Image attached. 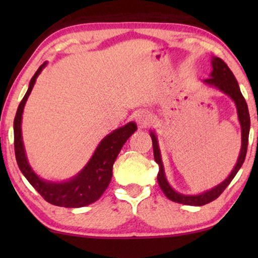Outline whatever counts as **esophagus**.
Returning <instances> with one entry per match:
<instances>
[{"instance_id": "obj_1", "label": "esophagus", "mask_w": 258, "mask_h": 258, "mask_svg": "<svg viewBox=\"0 0 258 258\" xmlns=\"http://www.w3.org/2000/svg\"><path fill=\"white\" fill-rule=\"evenodd\" d=\"M135 121L140 126H147L150 123V115L146 110H139L135 112Z\"/></svg>"}]
</instances>
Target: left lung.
Returning a JSON list of instances; mask_svg holds the SVG:
<instances>
[{
  "instance_id": "obj_1",
  "label": "left lung",
  "mask_w": 258,
  "mask_h": 258,
  "mask_svg": "<svg viewBox=\"0 0 258 258\" xmlns=\"http://www.w3.org/2000/svg\"><path fill=\"white\" fill-rule=\"evenodd\" d=\"M211 64H213V72L210 74L209 79L204 80L203 82L208 84V86L215 87L217 89H220L222 93L227 94L232 101L235 102L236 108H237V115H238V121L241 123V129H242V148L239 151V156L236 163L235 168L232 169L231 174L224 179L223 182L220 184L214 186L213 189L207 190L200 195H184V194H179L171 188V185L169 184L164 174V168L163 163H162L160 148H158L157 137L155 135V133L151 132L150 136L153 140V148H154V158L156 161V163L160 167V171L157 175V182L160 184L162 191L164 192V195L168 197L169 200L174 201V202L186 204V206H196L201 207L204 204L213 202L214 200H216L222 192L224 191V189L230 184L232 178L235 177L239 169H241L243 162L245 160L246 149H248V141H249V132H250V115L248 110V105L243 97V95L239 90L237 80L235 79L234 74L229 67L225 64L223 59L220 57H213L211 59Z\"/></svg>"
}]
</instances>
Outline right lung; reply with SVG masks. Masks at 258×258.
Returning a JSON list of instances; mask_svg holds the SVG:
<instances>
[{
  "label": "right lung",
  "mask_w": 258,
  "mask_h": 258,
  "mask_svg": "<svg viewBox=\"0 0 258 258\" xmlns=\"http://www.w3.org/2000/svg\"><path fill=\"white\" fill-rule=\"evenodd\" d=\"M45 66H47V62H44L37 69L33 79L30 80L29 88L17 108L15 119H14V147H15L17 164L28 182L36 189V191L47 202L64 208L89 206V204L96 202L108 188L109 183L111 181L112 165L115 163L116 157L126 140L136 132L137 125L136 123L129 122L128 124L114 130L105 136L98 144L86 167L69 181L55 183L38 177L28 163L22 141L21 123H22V114L26 102L33 90L37 76L40 75Z\"/></svg>",
  "instance_id": "add662e5"
}]
</instances>
